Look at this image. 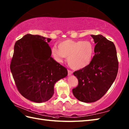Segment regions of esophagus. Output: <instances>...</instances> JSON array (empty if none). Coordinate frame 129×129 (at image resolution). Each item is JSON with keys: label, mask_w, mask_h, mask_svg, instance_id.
<instances>
[{"label": "esophagus", "mask_w": 129, "mask_h": 129, "mask_svg": "<svg viewBox=\"0 0 129 129\" xmlns=\"http://www.w3.org/2000/svg\"><path fill=\"white\" fill-rule=\"evenodd\" d=\"M68 75H69V76L72 75V74H73V72H72V71L69 70H68Z\"/></svg>", "instance_id": "1"}]
</instances>
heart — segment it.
I'll return each instance as SVG.
<instances>
[{
  "label": "heart",
  "instance_id": "b5f03b06",
  "mask_svg": "<svg viewBox=\"0 0 129 129\" xmlns=\"http://www.w3.org/2000/svg\"><path fill=\"white\" fill-rule=\"evenodd\" d=\"M94 46L89 41L67 40L60 43L58 48L54 47L52 53L58 61L68 57L69 67L75 70H80L88 65L92 59Z\"/></svg>",
  "mask_w": 129,
  "mask_h": 129
}]
</instances>
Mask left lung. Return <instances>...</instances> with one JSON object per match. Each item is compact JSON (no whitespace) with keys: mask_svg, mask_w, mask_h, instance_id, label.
<instances>
[{"mask_svg":"<svg viewBox=\"0 0 129 129\" xmlns=\"http://www.w3.org/2000/svg\"><path fill=\"white\" fill-rule=\"evenodd\" d=\"M96 45L95 55L85 68L73 73L78 85L73 89L74 96L84 103L99 100L115 80L119 62L114 44L102 35H91Z\"/></svg>","mask_w":129,"mask_h":129,"instance_id":"obj_1","label":"left lung"}]
</instances>
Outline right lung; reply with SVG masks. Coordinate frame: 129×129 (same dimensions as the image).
<instances>
[{"mask_svg": "<svg viewBox=\"0 0 129 129\" xmlns=\"http://www.w3.org/2000/svg\"><path fill=\"white\" fill-rule=\"evenodd\" d=\"M51 39L26 34L15 44L10 70L21 95L35 103L49 100L54 85L68 75L67 69L51 56Z\"/></svg>", "mask_w": 129, "mask_h": 129, "instance_id": "1", "label": "right lung"}]
</instances>
